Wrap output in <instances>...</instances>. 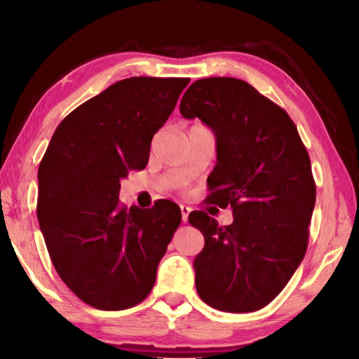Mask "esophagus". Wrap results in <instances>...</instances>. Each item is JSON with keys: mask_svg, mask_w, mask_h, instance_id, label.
I'll return each mask as SVG.
<instances>
[{"mask_svg": "<svg viewBox=\"0 0 359 359\" xmlns=\"http://www.w3.org/2000/svg\"><path fill=\"white\" fill-rule=\"evenodd\" d=\"M180 212H182V221L187 222L188 221V215L191 212V208L187 207V205H180Z\"/></svg>", "mask_w": 359, "mask_h": 359, "instance_id": "1", "label": "esophagus"}]
</instances>
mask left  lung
I'll return each mask as SVG.
<instances>
[{
	"mask_svg": "<svg viewBox=\"0 0 359 359\" xmlns=\"http://www.w3.org/2000/svg\"><path fill=\"white\" fill-rule=\"evenodd\" d=\"M180 114L215 132L207 202L233 213L224 227L201 210L188 216L205 240L194 258L196 290L216 310L257 311L282 292L305 257L316 203L310 156L290 115L235 77L193 82Z\"/></svg>",
	"mask_w": 359,
	"mask_h": 359,
	"instance_id": "8db88e82",
	"label": "left lung"
}]
</instances>
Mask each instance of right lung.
Instances as JSON below:
<instances>
[{"label": "right lung", "instance_id": "add662e5", "mask_svg": "<svg viewBox=\"0 0 359 359\" xmlns=\"http://www.w3.org/2000/svg\"><path fill=\"white\" fill-rule=\"evenodd\" d=\"M188 77L118 81L63 118L39 166L37 217L51 262L87 305L118 311L143 302L182 221L171 201L128 210L121 180L143 170L154 133Z\"/></svg>", "mask_w": 359, "mask_h": 359}]
</instances>
